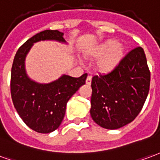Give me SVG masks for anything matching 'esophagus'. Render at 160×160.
Instances as JSON below:
<instances>
[{"mask_svg":"<svg viewBox=\"0 0 160 160\" xmlns=\"http://www.w3.org/2000/svg\"><path fill=\"white\" fill-rule=\"evenodd\" d=\"M91 81H92V77L91 76H88V78H87V79H86V83L89 85L90 83H91Z\"/></svg>","mask_w":160,"mask_h":160,"instance_id":"obj_1","label":"esophagus"}]
</instances>
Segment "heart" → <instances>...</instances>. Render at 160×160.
<instances>
[{
  "mask_svg": "<svg viewBox=\"0 0 160 160\" xmlns=\"http://www.w3.org/2000/svg\"><path fill=\"white\" fill-rule=\"evenodd\" d=\"M123 53V47L114 40H107L98 45L91 52L94 58L102 57L98 61V68L103 72L112 71L118 65Z\"/></svg>",
  "mask_w": 160,
  "mask_h": 160,
  "instance_id": "obj_1",
  "label": "heart"
}]
</instances>
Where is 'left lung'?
<instances>
[{"label":"left lung","instance_id":"left-lung-1","mask_svg":"<svg viewBox=\"0 0 160 160\" xmlns=\"http://www.w3.org/2000/svg\"><path fill=\"white\" fill-rule=\"evenodd\" d=\"M90 114L108 129H119L142 111L150 87V71L142 47L129 51L107 74L93 77Z\"/></svg>","mask_w":160,"mask_h":160}]
</instances>
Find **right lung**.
I'll return each mask as SVG.
<instances>
[{"label": "right lung", "mask_w": 160, "mask_h": 160, "mask_svg": "<svg viewBox=\"0 0 160 160\" xmlns=\"http://www.w3.org/2000/svg\"><path fill=\"white\" fill-rule=\"evenodd\" d=\"M60 31L46 30L28 39L15 54L11 71V96L19 117L38 133L53 132L58 129L66 113V104L82 85L87 73L79 78L63 75L50 83H38L28 78L24 60L35 42L54 40L66 42Z\"/></svg>", "instance_id": "add662e5"}]
</instances>
